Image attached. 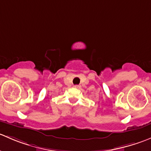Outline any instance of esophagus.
Here are the masks:
<instances>
[{
  "instance_id": "esophagus-1",
  "label": "esophagus",
  "mask_w": 151,
  "mask_h": 151,
  "mask_svg": "<svg viewBox=\"0 0 151 151\" xmlns=\"http://www.w3.org/2000/svg\"><path fill=\"white\" fill-rule=\"evenodd\" d=\"M74 87H75V88H80V85H74Z\"/></svg>"
}]
</instances>
